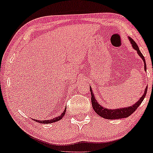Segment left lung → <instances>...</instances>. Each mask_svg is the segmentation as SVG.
I'll return each instance as SVG.
<instances>
[{
  "label": "left lung",
  "mask_w": 153,
  "mask_h": 153,
  "mask_svg": "<svg viewBox=\"0 0 153 153\" xmlns=\"http://www.w3.org/2000/svg\"><path fill=\"white\" fill-rule=\"evenodd\" d=\"M129 40L131 42V43L132 45V47H133L134 49H135L137 51V53H138L139 56L142 58V59L143 60L144 63V66H145V70L146 71V63H145V57L143 56V55L141 52H140V49H139L138 46L136 42L133 40L131 38L129 37ZM90 92H91V101H92V108H93L94 111H95V113L97 114H98L101 117L104 118H107V119H118V118H126L128 116H129L130 115H131L136 111L137 108L140 105V104L142 103V102L143 101L144 98L145 97L146 94H147V87H146L145 90V93L144 95L142 96L141 98L138 101L135 103L134 105H133L132 106H130V107H126L123 108H116V110H112V109H107L105 108L102 107V106L100 105L98 102H97L95 97H94V95L93 92H92V89H91V87H90Z\"/></svg>",
  "instance_id": "left-lung-1"
}]
</instances>
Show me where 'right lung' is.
Listing matches in <instances>:
<instances>
[{"label": "right lung", "instance_id": "obj_1", "mask_svg": "<svg viewBox=\"0 0 153 153\" xmlns=\"http://www.w3.org/2000/svg\"><path fill=\"white\" fill-rule=\"evenodd\" d=\"M66 108L64 109V111L62 113V114L61 115V116H59L58 117H56V118H53V119H51V120H45V121H39V120H35V121H37V122H39L40 123H53V122H56V121H58L59 120L62 119V118L63 117V116L65 115V113H66Z\"/></svg>", "mask_w": 153, "mask_h": 153}]
</instances>
